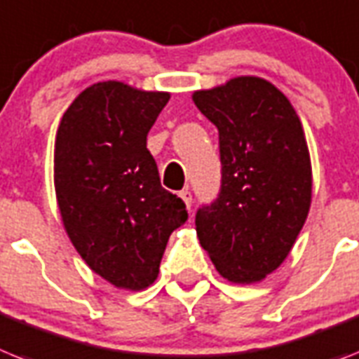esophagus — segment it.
Masks as SVG:
<instances>
[{
  "label": "esophagus",
  "mask_w": 359,
  "mask_h": 359,
  "mask_svg": "<svg viewBox=\"0 0 359 359\" xmlns=\"http://www.w3.org/2000/svg\"><path fill=\"white\" fill-rule=\"evenodd\" d=\"M180 198H182V200L185 201V205L189 207V209H191V205H192V194H191V191H189V189L182 191V192H180Z\"/></svg>",
  "instance_id": "obj_1"
}]
</instances>
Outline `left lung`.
I'll return each instance as SVG.
<instances>
[{
    "instance_id": "left-lung-1",
    "label": "left lung",
    "mask_w": 359,
    "mask_h": 359,
    "mask_svg": "<svg viewBox=\"0 0 359 359\" xmlns=\"http://www.w3.org/2000/svg\"><path fill=\"white\" fill-rule=\"evenodd\" d=\"M218 128L222 189L196 212L201 248L224 279L260 283L292 251L312 201L303 124L286 95L259 76L192 93Z\"/></svg>"
}]
</instances>
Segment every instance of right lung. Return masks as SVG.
<instances>
[{
    "label": "right lung",
    "mask_w": 359,
    "mask_h": 359,
    "mask_svg": "<svg viewBox=\"0 0 359 359\" xmlns=\"http://www.w3.org/2000/svg\"><path fill=\"white\" fill-rule=\"evenodd\" d=\"M168 99L167 91L97 82L71 102L56 132L55 191L66 233L117 288L137 292L158 279L168 236L187 220L147 148Z\"/></svg>",
    "instance_id": "right-lung-1"
}]
</instances>
